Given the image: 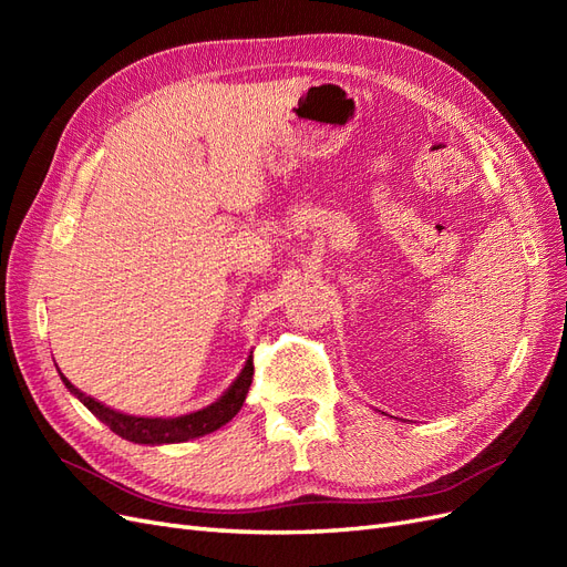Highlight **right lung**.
Listing matches in <instances>:
<instances>
[{
    "mask_svg": "<svg viewBox=\"0 0 567 567\" xmlns=\"http://www.w3.org/2000/svg\"><path fill=\"white\" fill-rule=\"evenodd\" d=\"M61 381L101 423H106L111 431L123 440H130L134 444H175V442H188L203 435H210L217 431V427L227 425L238 411H241L252 383V354L246 359V364L241 373L236 375V381L221 392L219 400L198 411H192V414L173 416V419H148V416L123 414V411H115L106 404H101L99 400L90 398V394L80 392L63 373H61Z\"/></svg>",
    "mask_w": 567,
    "mask_h": 567,
    "instance_id": "obj_1",
    "label": "right lung"
}]
</instances>
